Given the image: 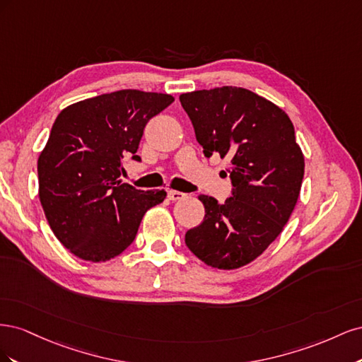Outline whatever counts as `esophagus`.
Masks as SVG:
<instances>
[{
	"label": "esophagus",
	"instance_id": "1",
	"mask_svg": "<svg viewBox=\"0 0 362 362\" xmlns=\"http://www.w3.org/2000/svg\"><path fill=\"white\" fill-rule=\"evenodd\" d=\"M168 198H169L170 201H180V199L185 198V193L178 192V190H169V192H168Z\"/></svg>",
	"mask_w": 362,
	"mask_h": 362
}]
</instances>
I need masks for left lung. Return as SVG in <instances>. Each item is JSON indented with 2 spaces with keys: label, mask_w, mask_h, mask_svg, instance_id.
Segmentation results:
<instances>
[{
  "label": "left lung",
  "mask_w": 362,
  "mask_h": 362,
  "mask_svg": "<svg viewBox=\"0 0 362 362\" xmlns=\"http://www.w3.org/2000/svg\"><path fill=\"white\" fill-rule=\"evenodd\" d=\"M180 101L204 156L231 158L233 184L223 204L199 194L205 217L185 233V245L208 266L242 267L281 234L298 202L305 163L294 127L278 105L242 87L182 93Z\"/></svg>",
  "instance_id": "obj_1"
}]
</instances>
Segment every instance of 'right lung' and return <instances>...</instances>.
Listing matches in <instances>:
<instances>
[{
	"label": "right lung",
	"mask_w": 362,
	"mask_h": 362,
	"mask_svg": "<svg viewBox=\"0 0 362 362\" xmlns=\"http://www.w3.org/2000/svg\"><path fill=\"white\" fill-rule=\"evenodd\" d=\"M173 96L117 90L64 108L37 161L39 198L60 243L86 261H107L134 242L141 218L166 198L120 181L149 119Z\"/></svg>",
	"instance_id": "right-lung-1"
}]
</instances>
